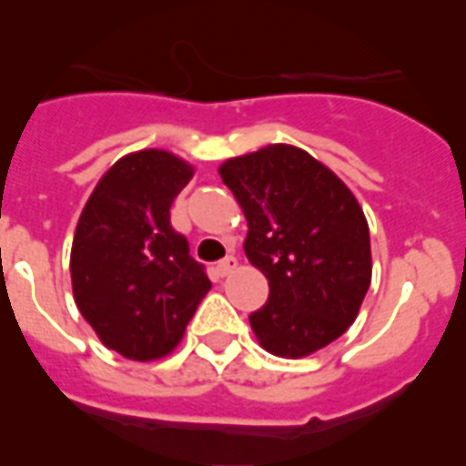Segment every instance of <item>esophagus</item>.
Masks as SVG:
<instances>
[{"label": "esophagus", "mask_w": 466, "mask_h": 466, "mask_svg": "<svg viewBox=\"0 0 466 466\" xmlns=\"http://www.w3.org/2000/svg\"><path fill=\"white\" fill-rule=\"evenodd\" d=\"M234 269H237V257H224L222 262H217V267H214V272L219 274V277H227V274H232Z\"/></svg>", "instance_id": "esophagus-1"}]
</instances>
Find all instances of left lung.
Returning a JSON list of instances; mask_svg holds the SVG:
<instances>
[{
    "mask_svg": "<svg viewBox=\"0 0 466 466\" xmlns=\"http://www.w3.org/2000/svg\"><path fill=\"white\" fill-rule=\"evenodd\" d=\"M249 224L244 252L269 282L249 314L277 357H307L357 319L371 282L370 227L347 184L289 144H269L219 167Z\"/></svg>",
    "mask_w": 466,
    "mask_h": 466,
    "instance_id": "left-lung-1",
    "label": "left lung"
}]
</instances>
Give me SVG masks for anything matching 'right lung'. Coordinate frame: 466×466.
<instances>
[{"instance_id":"obj_1","label":"right lung","mask_w":466,"mask_h":466,"mask_svg":"<svg viewBox=\"0 0 466 466\" xmlns=\"http://www.w3.org/2000/svg\"><path fill=\"white\" fill-rule=\"evenodd\" d=\"M192 174L162 149L127 154L99 179L76 224L75 302L99 339L127 360L169 354L212 287L169 219Z\"/></svg>"}]
</instances>
